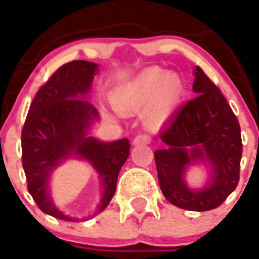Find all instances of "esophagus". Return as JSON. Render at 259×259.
I'll return each mask as SVG.
<instances>
[{"label":"esophagus","mask_w":259,"mask_h":259,"mask_svg":"<svg viewBox=\"0 0 259 259\" xmlns=\"http://www.w3.org/2000/svg\"><path fill=\"white\" fill-rule=\"evenodd\" d=\"M150 144V137L146 134H138L133 140V145H148Z\"/></svg>","instance_id":"esophagus-1"}]
</instances>
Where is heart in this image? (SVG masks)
Listing matches in <instances>:
<instances>
[{"label": "heart", "mask_w": 259, "mask_h": 259, "mask_svg": "<svg viewBox=\"0 0 259 259\" xmlns=\"http://www.w3.org/2000/svg\"><path fill=\"white\" fill-rule=\"evenodd\" d=\"M182 96L184 83L177 74L151 68L115 90L111 105L119 114H133L145 109V123L157 129L177 108Z\"/></svg>", "instance_id": "b5f03b06"}]
</instances>
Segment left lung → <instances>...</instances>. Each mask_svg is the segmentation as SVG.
Returning a JSON list of instances; mask_svg holds the SVG:
<instances>
[{
    "mask_svg": "<svg viewBox=\"0 0 259 259\" xmlns=\"http://www.w3.org/2000/svg\"><path fill=\"white\" fill-rule=\"evenodd\" d=\"M197 96L182 105L161 133L165 148L154 151L159 188L170 203L193 211L215 209L237 188L242 140L238 119L221 90L197 66L193 71ZM209 167L201 189L184 180L190 165Z\"/></svg>",
    "mask_w": 259,
    "mask_h": 259,
    "instance_id": "8db88e82",
    "label": "left lung"
}]
</instances>
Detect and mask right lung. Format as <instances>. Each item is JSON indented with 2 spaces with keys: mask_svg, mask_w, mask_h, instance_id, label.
I'll use <instances>...</instances> for the list:
<instances>
[{
  "mask_svg": "<svg viewBox=\"0 0 259 259\" xmlns=\"http://www.w3.org/2000/svg\"><path fill=\"white\" fill-rule=\"evenodd\" d=\"M97 70L98 65L89 61L62 65L35 94L21 134L27 190L44 213L58 220L77 221L62 213L50 197V178L61 163L83 159L98 173L102 197L97 215L113 198L119 170L129 157L127 138L104 142L89 136L100 118L88 101Z\"/></svg>",
  "mask_w": 259,
  "mask_h": 259,
  "instance_id": "1",
  "label": "right lung"
}]
</instances>
